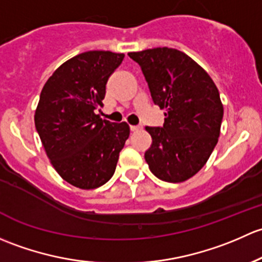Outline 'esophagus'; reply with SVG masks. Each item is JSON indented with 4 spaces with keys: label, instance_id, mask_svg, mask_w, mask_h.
Here are the masks:
<instances>
[{
    "label": "esophagus",
    "instance_id": "34e87169",
    "mask_svg": "<svg viewBox=\"0 0 262 262\" xmlns=\"http://www.w3.org/2000/svg\"><path fill=\"white\" fill-rule=\"evenodd\" d=\"M141 128V126H130L131 131H139Z\"/></svg>",
    "mask_w": 262,
    "mask_h": 262
}]
</instances>
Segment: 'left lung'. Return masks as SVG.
Here are the masks:
<instances>
[{"instance_id": "left-lung-1", "label": "left lung", "mask_w": 262, "mask_h": 262, "mask_svg": "<svg viewBox=\"0 0 262 262\" xmlns=\"http://www.w3.org/2000/svg\"><path fill=\"white\" fill-rule=\"evenodd\" d=\"M149 85L151 98L165 108L161 127H149L152 137L145 160L151 172L168 183L195 175L218 142L223 106L208 73L187 54L171 48L128 53Z\"/></svg>"}]
</instances>
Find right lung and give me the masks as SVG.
Here are the masks:
<instances>
[{"label":"right lung","mask_w":262,"mask_h":262,"mask_svg":"<svg viewBox=\"0 0 262 262\" xmlns=\"http://www.w3.org/2000/svg\"><path fill=\"white\" fill-rule=\"evenodd\" d=\"M123 54L92 50L61 64L48 79L35 112V127L54 169L80 189L106 184L130 136L126 122L102 120L110 75Z\"/></svg>","instance_id":"obj_1"}]
</instances>
